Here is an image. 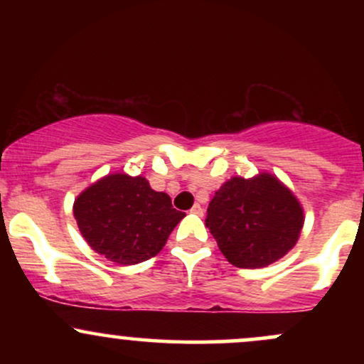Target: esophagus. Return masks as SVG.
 Here are the masks:
<instances>
[{
	"mask_svg": "<svg viewBox=\"0 0 364 364\" xmlns=\"http://www.w3.org/2000/svg\"><path fill=\"white\" fill-rule=\"evenodd\" d=\"M191 214H195V215H203V208H202V205H200V203H195L193 207H191Z\"/></svg>",
	"mask_w": 364,
	"mask_h": 364,
	"instance_id": "esophagus-1",
	"label": "esophagus"
}]
</instances>
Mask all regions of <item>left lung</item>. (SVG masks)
Listing matches in <instances>:
<instances>
[{"instance_id": "left-lung-1", "label": "left lung", "mask_w": 364, "mask_h": 364, "mask_svg": "<svg viewBox=\"0 0 364 364\" xmlns=\"http://www.w3.org/2000/svg\"><path fill=\"white\" fill-rule=\"evenodd\" d=\"M205 224L229 263L260 269L294 248L304 215L289 188L262 173L225 181L208 203Z\"/></svg>"}]
</instances>
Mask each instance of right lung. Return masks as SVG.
<instances>
[{"mask_svg": "<svg viewBox=\"0 0 364 364\" xmlns=\"http://www.w3.org/2000/svg\"><path fill=\"white\" fill-rule=\"evenodd\" d=\"M82 236L94 252L118 265L141 263L164 248L183 212L168 193L152 190L144 176L107 174L73 203Z\"/></svg>", "mask_w": 364, "mask_h": 364, "instance_id": "1", "label": "right lung"}]
</instances>
